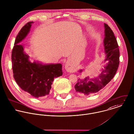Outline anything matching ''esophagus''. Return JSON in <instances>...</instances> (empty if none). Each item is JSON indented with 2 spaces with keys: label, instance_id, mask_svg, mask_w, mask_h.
Returning <instances> with one entry per match:
<instances>
[{
  "label": "esophagus",
  "instance_id": "esophagus-1",
  "mask_svg": "<svg viewBox=\"0 0 134 134\" xmlns=\"http://www.w3.org/2000/svg\"><path fill=\"white\" fill-rule=\"evenodd\" d=\"M65 69L68 72H71L72 71V68L68 62H67L65 64Z\"/></svg>",
  "mask_w": 134,
  "mask_h": 134
}]
</instances>
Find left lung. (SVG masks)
Listing matches in <instances>:
<instances>
[{
  "instance_id": "8db88e82",
  "label": "left lung",
  "mask_w": 134,
  "mask_h": 134,
  "mask_svg": "<svg viewBox=\"0 0 134 134\" xmlns=\"http://www.w3.org/2000/svg\"><path fill=\"white\" fill-rule=\"evenodd\" d=\"M105 37L104 46L106 54L105 62L108 63L98 77L90 79H78L75 86L76 91L85 96L94 94L104 88L114 78L119 66L120 51L117 40L113 31L104 23ZM82 71L80 70V72Z\"/></svg>"
}]
</instances>
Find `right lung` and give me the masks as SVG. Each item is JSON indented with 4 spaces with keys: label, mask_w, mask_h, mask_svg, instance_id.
I'll return each mask as SVG.
<instances>
[{
    "label": "right lung",
    "mask_w": 134,
    "mask_h": 134,
    "mask_svg": "<svg viewBox=\"0 0 134 134\" xmlns=\"http://www.w3.org/2000/svg\"><path fill=\"white\" fill-rule=\"evenodd\" d=\"M33 21L27 22L16 37L11 54L13 78L18 86L25 92L35 98L49 94L54 78L63 75L60 64L43 65L31 63L29 56L19 44L29 32Z\"/></svg>",
    "instance_id": "add662e5"
}]
</instances>
